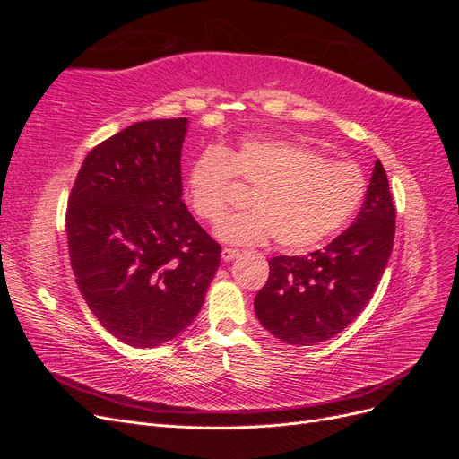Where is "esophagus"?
<instances>
[{
    "mask_svg": "<svg viewBox=\"0 0 459 459\" xmlns=\"http://www.w3.org/2000/svg\"><path fill=\"white\" fill-rule=\"evenodd\" d=\"M239 256V251H238V248H221V260H224V262H231V260H235V258H238Z\"/></svg>",
    "mask_w": 459,
    "mask_h": 459,
    "instance_id": "esophagus-1",
    "label": "esophagus"
}]
</instances>
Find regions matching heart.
I'll use <instances>...</instances> for the list:
<instances>
[{
    "mask_svg": "<svg viewBox=\"0 0 459 459\" xmlns=\"http://www.w3.org/2000/svg\"><path fill=\"white\" fill-rule=\"evenodd\" d=\"M253 189L251 211L221 221L216 235L238 245H264L272 238L299 253L335 235L362 204L368 179L359 166L327 160L324 152L295 140H245L238 149L208 147L191 164L186 195L191 211L216 224L231 206V178Z\"/></svg>",
    "mask_w": 459,
    "mask_h": 459,
    "instance_id": "heart-1",
    "label": "heart"
}]
</instances>
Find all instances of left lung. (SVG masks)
Wrapping results in <instances>:
<instances>
[{
    "instance_id": "obj_1",
    "label": "left lung",
    "mask_w": 459,
    "mask_h": 459,
    "mask_svg": "<svg viewBox=\"0 0 459 459\" xmlns=\"http://www.w3.org/2000/svg\"><path fill=\"white\" fill-rule=\"evenodd\" d=\"M396 208L381 160L354 220L324 251L273 256L255 299L260 324L287 344L308 346L335 337L366 308L393 253Z\"/></svg>"
}]
</instances>
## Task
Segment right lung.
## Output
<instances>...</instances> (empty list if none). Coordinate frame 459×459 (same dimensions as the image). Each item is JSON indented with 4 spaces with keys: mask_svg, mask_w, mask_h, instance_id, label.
Returning a JSON list of instances; mask_svg holds the SVG:
<instances>
[{
    "mask_svg": "<svg viewBox=\"0 0 459 459\" xmlns=\"http://www.w3.org/2000/svg\"><path fill=\"white\" fill-rule=\"evenodd\" d=\"M187 118L145 120L93 147L68 197L66 238L82 297L100 324L155 349L197 317L220 245L182 201Z\"/></svg>",
    "mask_w": 459,
    "mask_h": 459,
    "instance_id": "obj_1",
    "label": "right lung"
}]
</instances>
